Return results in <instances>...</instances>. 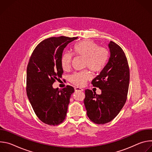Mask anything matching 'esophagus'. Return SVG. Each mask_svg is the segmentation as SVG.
<instances>
[{
	"label": "esophagus",
	"instance_id": "34e87169",
	"mask_svg": "<svg viewBox=\"0 0 152 152\" xmlns=\"http://www.w3.org/2000/svg\"><path fill=\"white\" fill-rule=\"evenodd\" d=\"M75 90L76 92H77V91H82L83 90L82 88H79V87H75Z\"/></svg>",
	"mask_w": 152,
	"mask_h": 152
}]
</instances>
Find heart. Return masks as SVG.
Returning <instances> with one entry per match:
<instances>
[{
    "instance_id": "1",
    "label": "heart",
    "mask_w": 152,
    "mask_h": 152,
    "mask_svg": "<svg viewBox=\"0 0 152 152\" xmlns=\"http://www.w3.org/2000/svg\"><path fill=\"white\" fill-rule=\"evenodd\" d=\"M74 55L84 59L83 67H88L93 73L100 72L105 66L109 58V52L97 44L88 39L81 40L73 46ZM72 56L69 53H64L61 58L62 69L67 71L70 68ZM91 78L88 71L74 73L70 77V82L77 86H83L86 81Z\"/></svg>"
}]
</instances>
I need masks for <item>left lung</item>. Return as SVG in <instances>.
Segmentation results:
<instances>
[{
    "instance_id": "obj_1",
    "label": "left lung",
    "mask_w": 152,
    "mask_h": 152,
    "mask_svg": "<svg viewBox=\"0 0 152 152\" xmlns=\"http://www.w3.org/2000/svg\"><path fill=\"white\" fill-rule=\"evenodd\" d=\"M108 47L109 61L91 82L102 93L97 94L86 90L83 102L87 116L98 124L110 122L118 114L126 102L129 85V68L124 52L112 41Z\"/></svg>"
}]
</instances>
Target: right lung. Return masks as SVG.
Masks as SVG:
<instances>
[{"mask_svg":"<svg viewBox=\"0 0 152 152\" xmlns=\"http://www.w3.org/2000/svg\"><path fill=\"white\" fill-rule=\"evenodd\" d=\"M77 37L61 36L42 41L34 50L27 67L26 93L38 118L56 126L66 118L70 98L75 89L67 85L59 90L53 83L62 77L61 58L69 43Z\"/></svg>","mask_w":152,"mask_h":152,"instance_id":"1","label":"right lung"}]
</instances>
